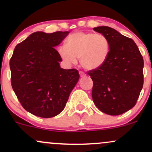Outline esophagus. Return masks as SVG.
<instances>
[{
  "label": "esophagus",
  "mask_w": 152,
  "mask_h": 152,
  "mask_svg": "<svg viewBox=\"0 0 152 152\" xmlns=\"http://www.w3.org/2000/svg\"><path fill=\"white\" fill-rule=\"evenodd\" d=\"M79 74L81 77H85L86 76V74L84 72H83V71H79Z\"/></svg>",
  "instance_id": "34e87169"
}]
</instances>
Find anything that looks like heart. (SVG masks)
Returning a JSON list of instances; mask_svg holds the SVG:
<instances>
[{
    "instance_id": "obj_1",
    "label": "heart",
    "mask_w": 152,
    "mask_h": 152,
    "mask_svg": "<svg viewBox=\"0 0 152 152\" xmlns=\"http://www.w3.org/2000/svg\"><path fill=\"white\" fill-rule=\"evenodd\" d=\"M66 45L58 47V53L67 66L75 65L79 58L82 67L94 70L107 60L110 51L108 38L102 34L76 32L67 38Z\"/></svg>"
}]
</instances>
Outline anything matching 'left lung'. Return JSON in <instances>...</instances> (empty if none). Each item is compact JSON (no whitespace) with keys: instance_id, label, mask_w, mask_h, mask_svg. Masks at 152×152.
<instances>
[{"instance_id":"obj_1","label":"left lung","mask_w":152,"mask_h":152,"mask_svg":"<svg viewBox=\"0 0 152 152\" xmlns=\"http://www.w3.org/2000/svg\"><path fill=\"white\" fill-rule=\"evenodd\" d=\"M94 30L110 43L107 60L88 71L94 85L92 99L102 112L111 116L124 114L135 106L144 83V60L135 42L108 26Z\"/></svg>"}]
</instances>
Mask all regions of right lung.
Wrapping results in <instances>:
<instances>
[{
	"instance_id": "1",
	"label": "right lung",
	"mask_w": 152,
	"mask_h": 152,
	"mask_svg": "<svg viewBox=\"0 0 152 152\" xmlns=\"http://www.w3.org/2000/svg\"><path fill=\"white\" fill-rule=\"evenodd\" d=\"M69 34L33 33L15 46L10 58L12 88L23 107L35 116L60 114L79 79L78 70L61 68L62 60L54 48Z\"/></svg>"
}]
</instances>
